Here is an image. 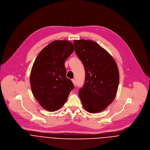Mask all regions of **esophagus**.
I'll list each match as a JSON object with an SVG mask.
<instances>
[{"instance_id":"esophagus-1","label":"esophagus","mask_w":150,"mask_h":150,"mask_svg":"<svg viewBox=\"0 0 150 150\" xmlns=\"http://www.w3.org/2000/svg\"><path fill=\"white\" fill-rule=\"evenodd\" d=\"M72 83H74V85L75 86V85H76V82H75V79H72Z\"/></svg>"}]
</instances>
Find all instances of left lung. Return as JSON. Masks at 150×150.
Masks as SVG:
<instances>
[{
    "instance_id": "obj_1",
    "label": "left lung",
    "mask_w": 150,
    "mask_h": 150,
    "mask_svg": "<svg viewBox=\"0 0 150 150\" xmlns=\"http://www.w3.org/2000/svg\"><path fill=\"white\" fill-rule=\"evenodd\" d=\"M75 51L85 70V81L79 91L84 109L91 113L105 110L115 98L119 83L117 65L112 56L96 42L74 41Z\"/></svg>"
}]
</instances>
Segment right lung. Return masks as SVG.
<instances>
[{
    "instance_id": "obj_1",
    "label": "right lung",
    "mask_w": 150,
    "mask_h": 150,
    "mask_svg": "<svg viewBox=\"0 0 150 150\" xmlns=\"http://www.w3.org/2000/svg\"><path fill=\"white\" fill-rule=\"evenodd\" d=\"M73 44L55 40L43 48L31 69L30 81L33 95L45 110L54 112L67 100L74 85L66 77L65 61L74 52Z\"/></svg>"
}]
</instances>
